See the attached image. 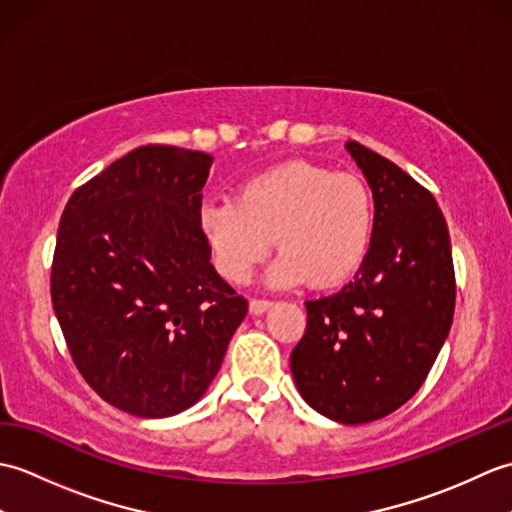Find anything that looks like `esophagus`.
<instances>
[{"label":"esophagus","mask_w":512,"mask_h":512,"mask_svg":"<svg viewBox=\"0 0 512 512\" xmlns=\"http://www.w3.org/2000/svg\"><path fill=\"white\" fill-rule=\"evenodd\" d=\"M270 306H273V303L270 301H266V299H250V303H248V308H250V314H264L266 310H270Z\"/></svg>","instance_id":"34e87169"}]
</instances>
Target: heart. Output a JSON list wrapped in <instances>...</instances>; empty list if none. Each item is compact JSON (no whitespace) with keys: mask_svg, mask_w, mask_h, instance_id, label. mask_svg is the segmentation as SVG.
<instances>
[{"mask_svg":"<svg viewBox=\"0 0 512 512\" xmlns=\"http://www.w3.org/2000/svg\"><path fill=\"white\" fill-rule=\"evenodd\" d=\"M374 198L354 173L288 160L246 180L237 198L206 200L200 228L217 270L242 284L275 244L270 284L310 279L330 288L350 279L372 244Z\"/></svg>","mask_w":512,"mask_h":512,"instance_id":"heart-1","label":"heart"}]
</instances>
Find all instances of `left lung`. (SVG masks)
Segmentation results:
<instances>
[{"instance_id":"8db88e82","label":"left lung","mask_w":512,"mask_h":512,"mask_svg":"<svg viewBox=\"0 0 512 512\" xmlns=\"http://www.w3.org/2000/svg\"><path fill=\"white\" fill-rule=\"evenodd\" d=\"M345 149L374 195V235L354 279L306 301V334L290 354L299 394L321 416L365 424L405 405L451 330V239L433 195L356 140Z\"/></svg>"}]
</instances>
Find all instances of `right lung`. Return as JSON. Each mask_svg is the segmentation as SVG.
Wrapping results in <instances>:
<instances>
[{"instance_id": "obj_1", "label": "right lung", "mask_w": 512, "mask_h": 512, "mask_svg": "<svg viewBox=\"0 0 512 512\" xmlns=\"http://www.w3.org/2000/svg\"><path fill=\"white\" fill-rule=\"evenodd\" d=\"M213 156L147 145L72 193L52 259V308L81 376L138 418L193 407L248 301L217 275L200 228Z\"/></svg>"}]
</instances>
